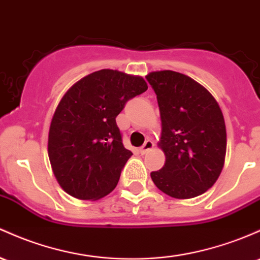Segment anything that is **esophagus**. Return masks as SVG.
<instances>
[{"label": "esophagus", "mask_w": 260, "mask_h": 260, "mask_svg": "<svg viewBox=\"0 0 260 260\" xmlns=\"http://www.w3.org/2000/svg\"><path fill=\"white\" fill-rule=\"evenodd\" d=\"M153 147H154L153 141H150V139H147V141L144 142V144L141 147V153L142 154L148 153L150 149H153Z\"/></svg>", "instance_id": "esophagus-1"}]
</instances>
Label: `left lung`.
<instances>
[{"label":"left lung","instance_id":"8db88e82","mask_svg":"<svg viewBox=\"0 0 260 260\" xmlns=\"http://www.w3.org/2000/svg\"><path fill=\"white\" fill-rule=\"evenodd\" d=\"M158 100L159 145L165 164L150 176L159 190L175 199H192L215 184L224 164L226 125L217 101L184 74L154 71L145 76Z\"/></svg>","mask_w":260,"mask_h":260}]
</instances>
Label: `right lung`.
Listing matches in <instances>:
<instances>
[{
  "instance_id": "obj_1",
  "label": "right lung",
  "mask_w": 260,
  "mask_h": 260,
  "mask_svg": "<svg viewBox=\"0 0 260 260\" xmlns=\"http://www.w3.org/2000/svg\"><path fill=\"white\" fill-rule=\"evenodd\" d=\"M147 88L143 78L104 69L79 80L62 96L51 119L48 154L69 195L99 200L115 189L132 155L122 143L116 117Z\"/></svg>"
}]
</instances>
